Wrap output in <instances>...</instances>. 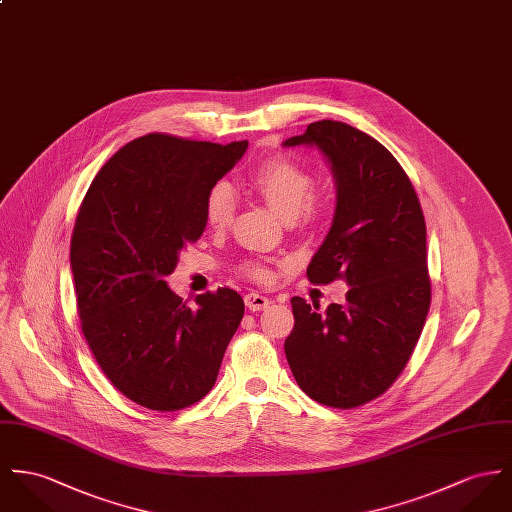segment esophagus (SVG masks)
Masks as SVG:
<instances>
[{"label": "esophagus", "mask_w": 512, "mask_h": 512, "mask_svg": "<svg viewBox=\"0 0 512 512\" xmlns=\"http://www.w3.org/2000/svg\"><path fill=\"white\" fill-rule=\"evenodd\" d=\"M269 304H271V300L267 296H263V294H257V292L245 294V306L249 310H253V312H261V310L269 308Z\"/></svg>", "instance_id": "esophagus-1"}]
</instances>
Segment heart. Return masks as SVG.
Segmentation results:
<instances>
[{"label": "heart", "instance_id": "heart-1", "mask_svg": "<svg viewBox=\"0 0 512 512\" xmlns=\"http://www.w3.org/2000/svg\"><path fill=\"white\" fill-rule=\"evenodd\" d=\"M251 187L269 202L284 220L298 218L315 222L325 214L327 198L314 191L312 173L298 161L286 156L263 159L249 173ZM236 214V195L228 183H216L204 198V218L210 228H228ZM241 273L257 282L271 278L269 269L259 261H245Z\"/></svg>", "mask_w": 512, "mask_h": 512}]
</instances>
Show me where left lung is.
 <instances>
[{
	"mask_svg": "<svg viewBox=\"0 0 512 512\" xmlns=\"http://www.w3.org/2000/svg\"><path fill=\"white\" fill-rule=\"evenodd\" d=\"M298 144H315L337 179L333 224L306 275L351 288L323 314L294 296L284 353L312 399L353 409L388 392L421 337L431 308L425 216L399 161L351 124L317 120L284 142Z\"/></svg>",
	"mask_w": 512,
	"mask_h": 512,
	"instance_id": "1",
	"label": "left lung"
}]
</instances>
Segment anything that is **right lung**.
I'll list each match as a JSON object with an SVG mask.
<instances>
[{
    "mask_svg": "<svg viewBox=\"0 0 512 512\" xmlns=\"http://www.w3.org/2000/svg\"><path fill=\"white\" fill-rule=\"evenodd\" d=\"M247 150L154 132L122 146L81 200L70 263L83 337L118 392L152 411L195 405L243 317L222 286L195 304L167 288L206 228L204 198Z\"/></svg>",
    "mask_w": 512,
    "mask_h": 512,
    "instance_id": "1",
    "label": "right lung"
}]
</instances>
